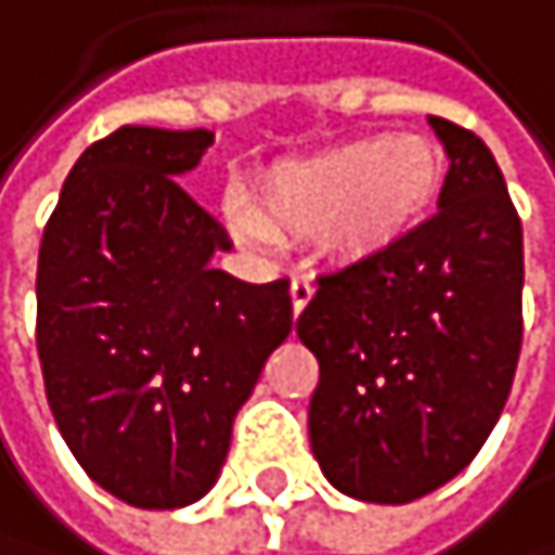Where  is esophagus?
I'll use <instances>...</instances> for the list:
<instances>
[{"mask_svg":"<svg viewBox=\"0 0 555 555\" xmlns=\"http://www.w3.org/2000/svg\"><path fill=\"white\" fill-rule=\"evenodd\" d=\"M313 283L310 280H293V286H289V299H293V313L299 317L306 306H310V299H313Z\"/></svg>","mask_w":555,"mask_h":555,"instance_id":"obj_1","label":"esophagus"}]
</instances>
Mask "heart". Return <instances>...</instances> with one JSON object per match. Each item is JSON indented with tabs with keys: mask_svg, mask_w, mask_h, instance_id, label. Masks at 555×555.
I'll use <instances>...</instances> for the list:
<instances>
[{
	"mask_svg": "<svg viewBox=\"0 0 555 555\" xmlns=\"http://www.w3.org/2000/svg\"><path fill=\"white\" fill-rule=\"evenodd\" d=\"M441 192V157L417 134H371L272 165L256 202H225L229 229L259 249L280 238H320L337 262H371L428 222Z\"/></svg>",
	"mask_w": 555,
	"mask_h": 555,
	"instance_id": "b5f03b06",
	"label": "heart"
}]
</instances>
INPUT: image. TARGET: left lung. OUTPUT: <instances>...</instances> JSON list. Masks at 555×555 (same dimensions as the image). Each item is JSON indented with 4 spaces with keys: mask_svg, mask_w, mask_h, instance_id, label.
<instances>
[{
    "mask_svg": "<svg viewBox=\"0 0 555 555\" xmlns=\"http://www.w3.org/2000/svg\"><path fill=\"white\" fill-rule=\"evenodd\" d=\"M448 154L431 215L393 253L320 275L296 320L320 360L310 444L333 489L404 505L486 444L522 347V222L492 151L428 117Z\"/></svg>",
    "mask_w": 555,
    "mask_h": 555,
    "instance_id": "left-lung-1",
    "label": "left lung"
}]
</instances>
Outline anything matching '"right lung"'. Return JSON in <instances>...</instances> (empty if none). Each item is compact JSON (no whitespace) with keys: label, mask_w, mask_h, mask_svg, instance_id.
<instances>
[{"label":"right lung","mask_w":555,"mask_h":555,"mask_svg":"<svg viewBox=\"0 0 555 555\" xmlns=\"http://www.w3.org/2000/svg\"><path fill=\"white\" fill-rule=\"evenodd\" d=\"M211 130L117 127L63 181L36 269V347L73 459L127 505L198 502L293 330L289 280L215 269L225 229L184 192Z\"/></svg>","instance_id":"add662e5"}]
</instances>
